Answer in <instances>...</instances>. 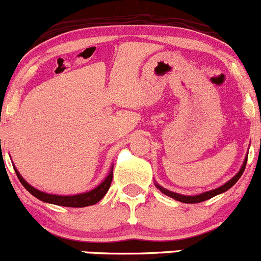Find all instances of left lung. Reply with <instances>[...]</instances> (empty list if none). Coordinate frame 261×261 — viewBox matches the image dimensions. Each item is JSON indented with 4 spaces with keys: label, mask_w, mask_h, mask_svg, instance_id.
<instances>
[{
    "label": "left lung",
    "mask_w": 261,
    "mask_h": 261,
    "mask_svg": "<svg viewBox=\"0 0 261 261\" xmlns=\"http://www.w3.org/2000/svg\"><path fill=\"white\" fill-rule=\"evenodd\" d=\"M246 161H248V155H246V157H245V161H244V163H243V166H241L240 171H239L238 173H236L235 176H233L232 178L230 179V181H227L226 184L222 185V186H220V187H217V189L207 191V192L200 193V195H195V196L179 195V193L172 192V191H168V190L163 189V187L160 186V185H158V184H155V187H157V189H160V191L162 193H165V195L170 196V197L174 198V200H176V201H179V202H184V203H198V202H202V201L208 200V198H212V197H214V196L220 195V193L226 192L227 190L231 189V187H232L233 185H235L236 182L239 181V178H240V177H241V174L244 173V170H245V167H246Z\"/></svg>",
    "instance_id": "left-lung-1"
}]
</instances>
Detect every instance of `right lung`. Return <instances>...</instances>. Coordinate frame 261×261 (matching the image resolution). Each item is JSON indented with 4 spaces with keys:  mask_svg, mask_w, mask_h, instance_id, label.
<instances>
[{
    "mask_svg": "<svg viewBox=\"0 0 261 261\" xmlns=\"http://www.w3.org/2000/svg\"><path fill=\"white\" fill-rule=\"evenodd\" d=\"M13 170H15L16 174H17L18 179L22 184V186L25 187L32 196H35L39 200L44 201V202L53 203V205L58 206H65V207H85V206L95 205L98 203L101 198L106 196V193L108 192L109 187L112 185V178H113V166L109 171V174L106 177L103 182H101L99 186H96L95 189H93L89 192L84 193H77V195H71V196H61V195H51V193L42 192V191L35 189L30 184L25 181L22 178V176L20 174V172L17 171V168L13 166Z\"/></svg>",
    "mask_w": 261,
    "mask_h": 261,
    "instance_id": "right-lung-1",
    "label": "right lung"
}]
</instances>
